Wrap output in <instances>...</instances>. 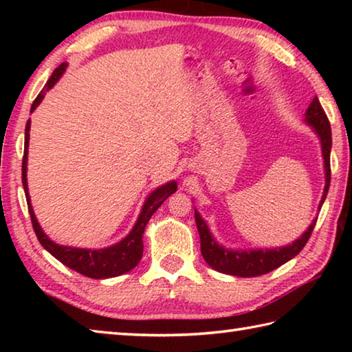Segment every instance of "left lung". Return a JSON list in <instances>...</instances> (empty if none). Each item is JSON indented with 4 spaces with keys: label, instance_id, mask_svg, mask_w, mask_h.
<instances>
[{
    "label": "left lung",
    "instance_id": "obj_1",
    "mask_svg": "<svg viewBox=\"0 0 352 352\" xmlns=\"http://www.w3.org/2000/svg\"><path fill=\"white\" fill-rule=\"evenodd\" d=\"M306 122L309 126L315 129V132L321 140V151H323L324 158V170H326V186L323 197L320 201V208L329 190L331 183V146H332V136H331V124L327 119L326 113L321 107L318 98L312 100L306 111ZM317 220H314L309 226L307 231L302 234L300 239L292 242V245L281 247V248H269V250H252V252H233V250H226L220 247L219 243L212 239V236L208 230L206 222L200 217V214L195 211V225H197L199 234H200V250L201 256L206 261V264L212 267L214 270L220 273H226V275L241 276V278H253L265 275L272 270L278 269L279 265L285 264L292 258L301 252L302 248L311 237L314 226Z\"/></svg>",
    "mask_w": 352,
    "mask_h": 352
}]
</instances>
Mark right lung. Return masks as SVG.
Masks as SVG:
<instances>
[{
    "mask_svg": "<svg viewBox=\"0 0 352 352\" xmlns=\"http://www.w3.org/2000/svg\"><path fill=\"white\" fill-rule=\"evenodd\" d=\"M65 68H67V65L62 63L60 67L54 69V73H52V76L50 77V80L46 82L45 88L38 93V96L35 98V100L32 102L31 113L37 109V105L41 102V99L45 98L46 91L54 87V83L60 79ZM29 129H31V121L26 122L25 155H23V164H21V180H23V188H25V194H26L29 216H31L34 231L35 234H37V239L41 243V247L46 248L47 252L54 256L56 259L60 261L63 265L69 267V269L80 273L83 276L93 278V279H105V278L119 276L122 275V273H127L132 269H135L142 256V234H144V228L148 222V219L152 217V214L162 206L163 201L168 199L170 194L175 192L177 183L170 182L162 188L155 189L153 192L148 195V199L146 200L144 206H142L138 222L135 223L133 230L130 231V234L126 237V239L116 243V245L102 248V250H85V248L57 245L56 242L47 239V236L43 233V230L40 228V225L37 222V219H35V214L32 210L31 199H29L28 180H26Z\"/></svg>",
    "mask_w": 352,
    "mask_h": 352,
    "instance_id": "1",
    "label": "right lung"
}]
</instances>
